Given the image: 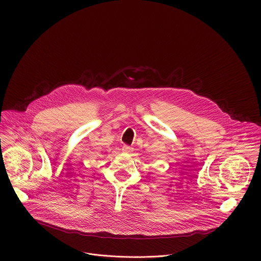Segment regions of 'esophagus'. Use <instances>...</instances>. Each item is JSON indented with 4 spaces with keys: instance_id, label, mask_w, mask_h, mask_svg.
Listing matches in <instances>:
<instances>
[{
    "instance_id": "1",
    "label": "esophagus",
    "mask_w": 261,
    "mask_h": 261,
    "mask_svg": "<svg viewBox=\"0 0 261 261\" xmlns=\"http://www.w3.org/2000/svg\"><path fill=\"white\" fill-rule=\"evenodd\" d=\"M122 150H123V152H125V153H131V152L133 151V147H131V146L125 144V145H123Z\"/></svg>"
}]
</instances>
